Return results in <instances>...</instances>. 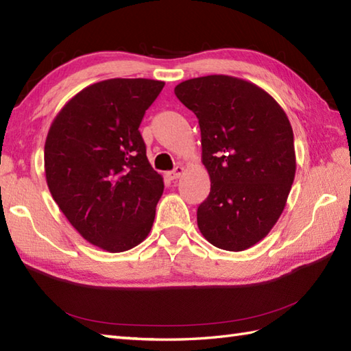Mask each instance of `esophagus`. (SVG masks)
Masks as SVG:
<instances>
[{"label": "esophagus", "mask_w": 351, "mask_h": 351, "mask_svg": "<svg viewBox=\"0 0 351 351\" xmlns=\"http://www.w3.org/2000/svg\"><path fill=\"white\" fill-rule=\"evenodd\" d=\"M182 173H184V167L182 166H176L173 170L167 171L166 176L169 178L170 181H173V180H178V178H180Z\"/></svg>", "instance_id": "esophagus-1"}]
</instances>
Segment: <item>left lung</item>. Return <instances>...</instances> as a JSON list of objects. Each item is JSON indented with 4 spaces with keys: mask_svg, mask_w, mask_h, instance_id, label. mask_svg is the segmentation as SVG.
Here are the masks:
<instances>
[{
    "mask_svg": "<svg viewBox=\"0 0 351 351\" xmlns=\"http://www.w3.org/2000/svg\"><path fill=\"white\" fill-rule=\"evenodd\" d=\"M175 95L197 117L211 181L197 208L199 230L219 249H249L279 220L294 181V134L285 111L264 88L229 75L182 81Z\"/></svg>",
    "mask_w": 351,
    "mask_h": 351,
    "instance_id": "obj_1",
    "label": "left lung"
}]
</instances>
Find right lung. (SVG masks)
Here are the masks:
<instances>
[{
  "label": "right lung",
  "mask_w": 351,
  "mask_h": 351,
  "mask_svg": "<svg viewBox=\"0 0 351 351\" xmlns=\"http://www.w3.org/2000/svg\"><path fill=\"white\" fill-rule=\"evenodd\" d=\"M164 83L111 78L83 88L60 110L45 141L52 199L90 244L119 253L151 232L162 176L138 126Z\"/></svg>",
  "instance_id": "1"
}]
</instances>
